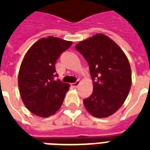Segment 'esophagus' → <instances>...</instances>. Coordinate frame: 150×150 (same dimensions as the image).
<instances>
[{"instance_id":"1","label":"esophagus","mask_w":150,"mask_h":150,"mask_svg":"<svg viewBox=\"0 0 150 150\" xmlns=\"http://www.w3.org/2000/svg\"><path fill=\"white\" fill-rule=\"evenodd\" d=\"M79 83H80V82L79 81V80H77V81L75 82V83H71V86L73 87V88H77V87L79 86Z\"/></svg>"}]
</instances>
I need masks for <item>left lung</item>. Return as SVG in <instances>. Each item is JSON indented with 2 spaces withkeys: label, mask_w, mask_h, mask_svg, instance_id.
I'll list each match as a JSON object with an SVG mask.
<instances>
[{
  "label": "left lung",
  "mask_w": 150,
  "mask_h": 150,
  "mask_svg": "<svg viewBox=\"0 0 150 150\" xmlns=\"http://www.w3.org/2000/svg\"><path fill=\"white\" fill-rule=\"evenodd\" d=\"M75 49L88 62L93 81L92 94L83 100L95 117H107L122 106L132 83L131 67L122 50L102 34L82 41Z\"/></svg>",
  "instance_id": "1"
}]
</instances>
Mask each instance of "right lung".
Instances as JSON below:
<instances>
[{"label":"right lung","mask_w":150,"mask_h":150,"mask_svg":"<svg viewBox=\"0 0 150 150\" xmlns=\"http://www.w3.org/2000/svg\"><path fill=\"white\" fill-rule=\"evenodd\" d=\"M71 45V42L59 38H43L25 55L19 70L18 87L23 103L32 113L48 117L62 106L69 84L54 79L58 76L55 63Z\"/></svg>","instance_id":"add662e5"}]
</instances>
